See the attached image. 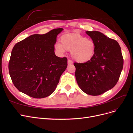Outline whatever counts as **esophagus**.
I'll use <instances>...</instances> for the list:
<instances>
[{"mask_svg":"<svg viewBox=\"0 0 133 133\" xmlns=\"http://www.w3.org/2000/svg\"><path fill=\"white\" fill-rule=\"evenodd\" d=\"M72 61L71 60H68V65H71V64H72Z\"/></svg>","mask_w":133,"mask_h":133,"instance_id":"esophagus-1","label":"esophagus"}]
</instances>
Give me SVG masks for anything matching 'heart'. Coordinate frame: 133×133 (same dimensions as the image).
<instances>
[{"label": "heart", "instance_id": "b5f03b06", "mask_svg": "<svg viewBox=\"0 0 133 133\" xmlns=\"http://www.w3.org/2000/svg\"><path fill=\"white\" fill-rule=\"evenodd\" d=\"M61 44L55 47L58 51L64 52L71 51L72 58L78 62L83 63L89 61L95 54V44L92 40L78 34L63 35L60 38Z\"/></svg>", "mask_w": 133, "mask_h": 133}]
</instances>
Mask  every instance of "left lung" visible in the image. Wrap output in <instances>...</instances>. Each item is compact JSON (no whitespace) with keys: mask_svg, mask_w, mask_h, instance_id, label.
I'll return each mask as SVG.
<instances>
[{"mask_svg":"<svg viewBox=\"0 0 133 133\" xmlns=\"http://www.w3.org/2000/svg\"><path fill=\"white\" fill-rule=\"evenodd\" d=\"M95 44L89 61L74 62L75 75L81 89L93 96L101 95L117 83L123 66L121 47L117 42L98 31H87Z\"/></svg>","mask_w":133,"mask_h":133,"instance_id":"left-lung-1","label":"left lung"}]
</instances>
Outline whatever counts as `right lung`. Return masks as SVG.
I'll return each mask as SVG.
<instances>
[{"mask_svg":"<svg viewBox=\"0 0 133 133\" xmlns=\"http://www.w3.org/2000/svg\"><path fill=\"white\" fill-rule=\"evenodd\" d=\"M63 30L53 29L44 34H33L13 47L9 70L15 86L34 98L52 94L67 66V58L54 53L57 37Z\"/></svg>","mask_w":133,"mask_h":133,"instance_id":"add662e5","label":"right lung"}]
</instances>
